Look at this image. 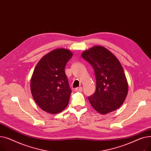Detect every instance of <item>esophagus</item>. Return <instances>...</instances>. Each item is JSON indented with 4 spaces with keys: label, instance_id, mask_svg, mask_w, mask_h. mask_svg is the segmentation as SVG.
Wrapping results in <instances>:
<instances>
[{
    "label": "esophagus",
    "instance_id": "1",
    "mask_svg": "<svg viewBox=\"0 0 151 151\" xmlns=\"http://www.w3.org/2000/svg\"><path fill=\"white\" fill-rule=\"evenodd\" d=\"M75 90L76 92H81L83 91V88H82V87H79V88H75Z\"/></svg>",
    "mask_w": 151,
    "mask_h": 151
}]
</instances>
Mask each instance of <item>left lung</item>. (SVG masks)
<instances>
[{
  "mask_svg": "<svg viewBox=\"0 0 151 151\" xmlns=\"http://www.w3.org/2000/svg\"><path fill=\"white\" fill-rule=\"evenodd\" d=\"M81 56L93 67L96 89L88 97L98 113L106 114L116 110L128 93V83L120 62L105 47L96 46L84 51Z\"/></svg>",
  "mask_w": 151,
  "mask_h": 151,
  "instance_id": "left-lung-1",
  "label": "left lung"
}]
</instances>
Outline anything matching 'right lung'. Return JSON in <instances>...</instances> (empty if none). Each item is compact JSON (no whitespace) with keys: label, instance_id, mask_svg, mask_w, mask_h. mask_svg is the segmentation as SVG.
<instances>
[{"label":"right lung","instance_id":"obj_1","mask_svg":"<svg viewBox=\"0 0 151 151\" xmlns=\"http://www.w3.org/2000/svg\"><path fill=\"white\" fill-rule=\"evenodd\" d=\"M73 56L67 49L47 53L37 64L30 80V90L37 105L45 111L57 114L68 105L71 91L65 67Z\"/></svg>","mask_w":151,"mask_h":151}]
</instances>
